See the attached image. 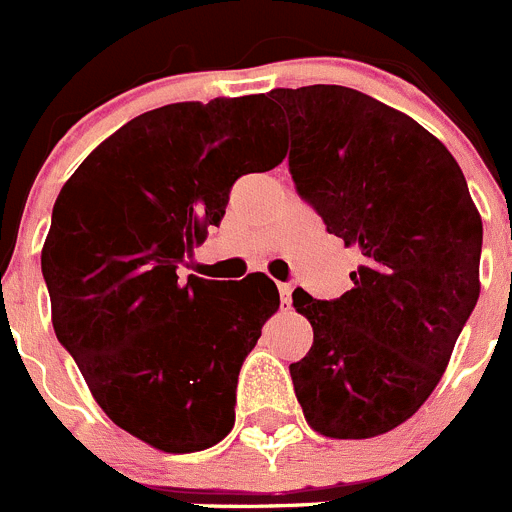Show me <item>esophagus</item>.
<instances>
[{
  "label": "esophagus",
  "mask_w": 512,
  "mask_h": 512,
  "mask_svg": "<svg viewBox=\"0 0 512 512\" xmlns=\"http://www.w3.org/2000/svg\"><path fill=\"white\" fill-rule=\"evenodd\" d=\"M279 300H282V310L284 307H289V302H292V284L289 282L279 284Z\"/></svg>",
  "instance_id": "1"
}]
</instances>
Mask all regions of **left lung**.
I'll return each mask as SVG.
<instances>
[{
	"label": "left lung",
	"mask_w": 512,
	"mask_h": 512,
	"mask_svg": "<svg viewBox=\"0 0 512 512\" xmlns=\"http://www.w3.org/2000/svg\"><path fill=\"white\" fill-rule=\"evenodd\" d=\"M269 94L289 120L297 194L364 259L338 300L292 295L312 325L289 364L297 400L323 436H379L449 364L479 297L482 220L454 156L413 117L336 84Z\"/></svg>",
	"instance_id": "left-lung-1"
}]
</instances>
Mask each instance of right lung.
<instances>
[{"label": "right lung", "instance_id": "obj_1", "mask_svg": "<svg viewBox=\"0 0 512 512\" xmlns=\"http://www.w3.org/2000/svg\"><path fill=\"white\" fill-rule=\"evenodd\" d=\"M279 130L266 94L166 104L99 143L53 205L40 266L56 338L107 418L153 449H210L235 423L277 284L176 269L220 225L238 176L282 164Z\"/></svg>", "mask_w": 512, "mask_h": 512}]
</instances>
